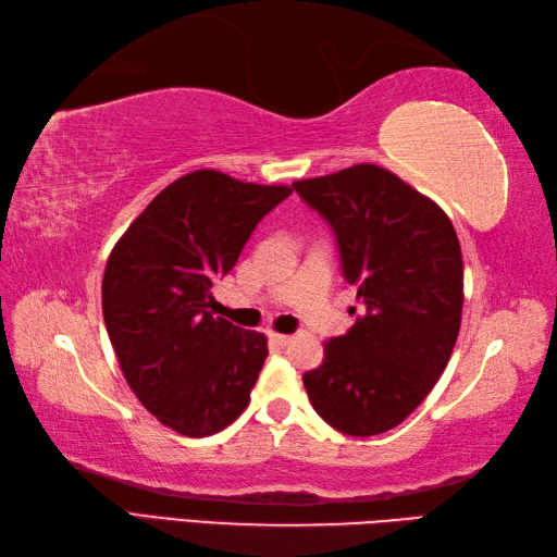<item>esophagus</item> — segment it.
I'll list each match as a JSON object with an SVG mask.
<instances>
[{"label":"esophagus","mask_w":557,"mask_h":557,"mask_svg":"<svg viewBox=\"0 0 557 557\" xmlns=\"http://www.w3.org/2000/svg\"><path fill=\"white\" fill-rule=\"evenodd\" d=\"M289 341H292L289 335H282V333H270V343H275V345H280V347H285Z\"/></svg>","instance_id":"34e87169"}]
</instances>
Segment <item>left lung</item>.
Wrapping results in <instances>:
<instances>
[{"label":"left lung","mask_w":557,"mask_h":557,"mask_svg":"<svg viewBox=\"0 0 557 557\" xmlns=\"http://www.w3.org/2000/svg\"><path fill=\"white\" fill-rule=\"evenodd\" d=\"M331 224L364 315L304 374L313 410L350 437L394 430L449 364L463 309L459 236L437 202L396 173L355 163L292 183Z\"/></svg>","instance_id":"8db88e82"}]
</instances>
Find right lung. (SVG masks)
Instances as JSON below:
<instances>
[{"label": "right lung", "mask_w": 557, "mask_h": 557, "mask_svg": "<svg viewBox=\"0 0 557 557\" xmlns=\"http://www.w3.org/2000/svg\"><path fill=\"white\" fill-rule=\"evenodd\" d=\"M289 185L185 173L127 226L103 272V321L141 406L183 437H210L246 410L268 337L210 311L212 285L236 265Z\"/></svg>", "instance_id": "obj_1"}]
</instances>
